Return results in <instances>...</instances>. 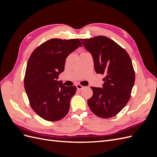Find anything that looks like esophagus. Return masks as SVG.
I'll return each instance as SVG.
<instances>
[{"label": "esophagus", "instance_id": "34e87169", "mask_svg": "<svg viewBox=\"0 0 157 157\" xmlns=\"http://www.w3.org/2000/svg\"><path fill=\"white\" fill-rule=\"evenodd\" d=\"M76 86H77V88L78 90H81L84 88V86H82V85H80V84H79L76 85Z\"/></svg>", "mask_w": 157, "mask_h": 157}]
</instances>
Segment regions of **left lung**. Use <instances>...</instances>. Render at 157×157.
Wrapping results in <instances>:
<instances>
[{
    "label": "left lung",
    "instance_id": "1",
    "mask_svg": "<svg viewBox=\"0 0 157 157\" xmlns=\"http://www.w3.org/2000/svg\"><path fill=\"white\" fill-rule=\"evenodd\" d=\"M91 54L96 73L105 75L102 88L91 87L93 96L88 105L95 115L111 118L125 107L135 82V72L126 51L105 36L80 39Z\"/></svg>",
    "mask_w": 157,
    "mask_h": 157
}]
</instances>
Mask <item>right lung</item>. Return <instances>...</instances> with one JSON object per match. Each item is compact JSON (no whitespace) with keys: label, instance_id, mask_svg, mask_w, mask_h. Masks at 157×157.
I'll use <instances>...</instances> for the list:
<instances>
[{"label":"right lung","instance_id":"obj_1","mask_svg":"<svg viewBox=\"0 0 157 157\" xmlns=\"http://www.w3.org/2000/svg\"><path fill=\"white\" fill-rule=\"evenodd\" d=\"M81 46L78 39H52L37 47L28 60L25 90L33 111L43 119L57 121L68 113L77 88L65 86L58 79L67 57Z\"/></svg>","mask_w":157,"mask_h":157}]
</instances>
